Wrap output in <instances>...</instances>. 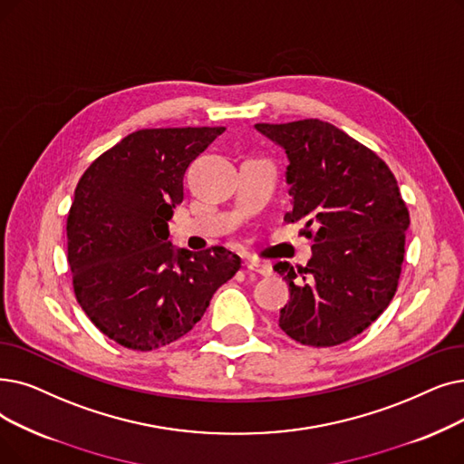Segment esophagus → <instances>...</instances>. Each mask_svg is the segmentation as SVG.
<instances>
[{"mask_svg":"<svg viewBox=\"0 0 464 464\" xmlns=\"http://www.w3.org/2000/svg\"><path fill=\"white\" fill-rule=\"evenodd\" d=\"M246 271L261 275V276H269L273 273L267 264H259V261H250V264H246Z\"/></svg>","mask_w":464,"mask_h":464,"instance_id":"1","label":"esophagus"}]
</instances>
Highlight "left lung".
I'll list each match as a JSON object with an SVG mask.
<instances>
[{
  "instance_id": "8db88e82",
  "label": "left lung",
  "mask_w": 464,
  "mask_h": 464,
  "mask_svg": "<svg viewBox=\"0 0 464 464\" xmlns=\"http://www.w3.org/2000/svg\"><path fill=\"white\" fill-rule=\"evenodd\" d=\"M286 151L288 224H304L313 257L278 261L290 301L278 326L301 345L334 347L364 332L394 297L410 212L385 160L320 119L257 123Z\"/></svg>"
}]
</instances>
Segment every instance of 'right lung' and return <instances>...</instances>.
<instances>
[{
    "label": "right lung",
    "mask_w": 464,
    "mask_h": 464,
    "mask_svg": "<svg viewBox=\"0 0 464 464\" xmlns=\"http://www.w3.org/2000/svg\"><path fill=\"white\" fill-rule=\"evenodd\" d=\"M224 127L144 129L100 155L75 188L68 214L73 292L92 324L132 351L186 335L240 257L214 246L174 248L169 221L184 174Z\"/></svg>",
    "instance_id": "add662e5"
}]
</instances>
